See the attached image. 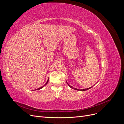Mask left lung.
Masks as SVG:
<instances>
[{"label": "left lung", "instance_id": "left-lung-1", "mask_svg": "<svg viewBox=\"0 0 124 124\" xmlns=\"http://www.w3.org/2000/svg\"><path fill=\"white\" fill-rule=\"evenodd\" d=\"M68 84V83H67ZM68 85L70 86V87L71 88H73V89H74L75 90H77V91H86V90H88V89H90L91 88H92V87H89V88H86V89H77V88H73L72 86H71L70 85H69V84H68Z\"/></svg>", "mask_w": 124, "mask_h": 124}]
</instances>
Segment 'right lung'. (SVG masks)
I'll return each instance as SVG.
<instances>
[{"label":"right lung","mask_w":124,"mask_h":124,"mask_svg":"<svg viewBox=\"0 0 124 124\" xmlns=\"http://www.w3.org/2000/svg\"><path fill=\"white\" fill-rule=\"evenodd\" d=\"M48 79L47 80V82H46V84H44V85H43V86H42V87H39V88H38V89H35V90H39V89H40L41 88H42L43 87H44V86L45 85H46V84H47V83H48Z\"/></svg>","instance_id":"right-lung-1"}]
</instances>
